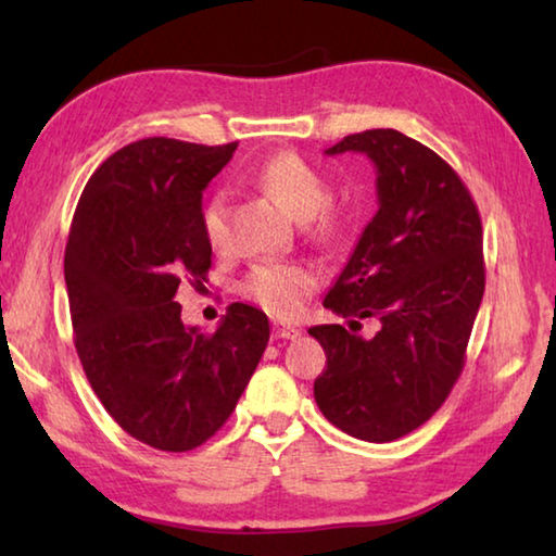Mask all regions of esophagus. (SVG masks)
Instances as JSON below:
<instances>
[{
	"mask_svg": "<svg viewBox=\"0 0 556 556\" xmlns=\"http://www.w3.org/2000/svg\"><path fill=\"white\" fill-rule=\"evenodd\" d=\"M271 331H275V338H281V341H294V338H299L301 336V331L296 326H287V324H275V328H271Z\"/></svg>",
	"mask_w": 556,
	"mask_h": 556,
	"instance_id": "obj_1",
	"label": "esophagus"
}]
</instances>
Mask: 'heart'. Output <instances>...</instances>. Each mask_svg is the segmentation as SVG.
<instances>
[{"label": "heart", "instance_id": "1", "mask_svg": "<svg viewBox=\"0 0 556 556\" xmlns=\"http://www.w3.org/2000/svg\"><path fill=\"white\" fill-rule=\"evenodd\" d=\"M252 181L271 195L294 218L312 223L318 238H336L348 225V211L328 199V178L294 152L271 154L262 162ZM203 235L213 250H225L230 242L228 201L225 193H213L203 205ZM318 287V269L306 262H260L244 275L240 291L277 318H291L304 308L306 299Z\"/></svg>", "mask_w": 556, "mask_h": 556}]
</instances>
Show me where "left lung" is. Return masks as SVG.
Wrapping results in <instances>:
<instances>
[{"label": "left lung", "mask_w": 556, "mask_h": 556, "mask_svg": "<svg viewBox=\"0 0 556 556\" xmlns=\"http://www.w3.org/2000/svg\"><path fill=\"white\" fill-rule=\"evenodd\" d=\"M343 152L372 159L380 208L324 306L351 328L363 318L380 328L372 338L308 328L326 351L314 397L345 434L384 444L425 425L464 370L485 291L483 225L460 176L417 139L368 129L326 149Z\"/></svg>", "instance_id": "1"}]
</instances>
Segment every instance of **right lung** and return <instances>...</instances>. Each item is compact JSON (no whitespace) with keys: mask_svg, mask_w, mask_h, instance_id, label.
Returning <instances> with one entry per match:
<instances>
[{"mask_svg":"<svg viewBox=\"0 0 556 556\" xmlns=\"http://www.w3.org/2000/svg\"><path fill=\"white\" fill-rule=\"evenodd\" d=\"M238 142L149 137L105 159L65 244L75 351L117 425L159 451H191L238 404L269 341L265 312L230 304L213 333L186 328L178 287H203V191Z\"/></svg>","mask_w":556,"mask_h":556,"instance_id":"1","label":"right lung"}]
</instances>
